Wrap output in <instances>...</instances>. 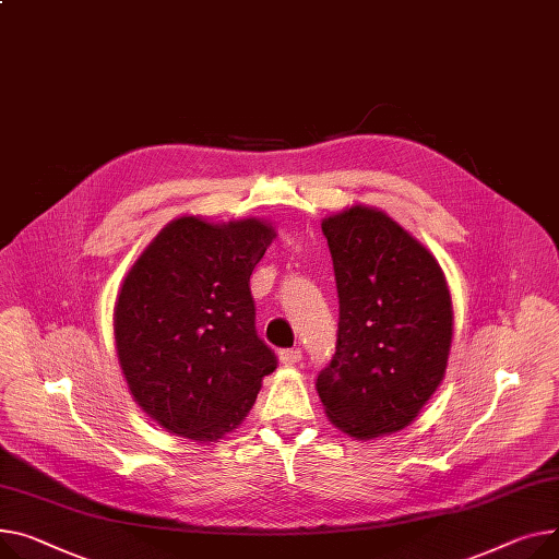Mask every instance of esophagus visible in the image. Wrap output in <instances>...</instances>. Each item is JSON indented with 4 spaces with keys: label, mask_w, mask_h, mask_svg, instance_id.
I'll use <instances>...</instances> for the list:
<instances>
[{
    "label": "esophagus",
    "mask_w": 559,
    "mask_h": 559,
    "mask_svg": "<svg viewBox=\"0 0 559 559\" xmlns=\"http://www.w3.org/2000/svg\"><path fill=\"white\" fill-rule=\"evenodd\" d=\"M278 359L285 366H294L301 361V350L299 348H283V350H278Z\"/></svg>",
    "instance_id": "esophagus-1"
}]
</instances>
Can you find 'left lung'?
<instances>
[{
	"instance_id": "obj_1",
	"label": "left lung",
	"mask_w": 559,
	"mask_h": 559,
	"mask_svg": "<svg viewBox=\"0 0 559 559\" xmlns=\"http://www.w3.org/2000/svg\"><path fill=\"white\" fill-rule=\"evenodd\" d=\"M340 296L337 346L317 378L332 425L357 440L412 425L448 368L454 312L425 245L373 206L321 222Z\"/></svg>"
}]
</instances>
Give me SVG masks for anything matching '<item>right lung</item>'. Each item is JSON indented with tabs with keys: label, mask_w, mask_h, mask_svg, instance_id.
<instances>
[{
	"label": "right lung",
	"mask_w": 559,
	"mask_h": 559,
	"mask_svg": "<svg viewBox=\"0 0 559 559\" xmlns=\"http://www.w3.org/2000/svg\"><path fill=\"white\" fill-rule=\"evenodd\" d=\"M276 231L255 217H177L145 247L115 306L134 402L166 431L213 442L249 414L276 355L258 337L249 276Z\"/></svg>",
	"instance_id": "obj_1"
}]
</instances>
